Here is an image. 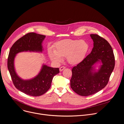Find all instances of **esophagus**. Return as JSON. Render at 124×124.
I'll use <instances>...</instances> for the list:
<instances>
[{"label": "esophagus", "mask_w": 124, "mask_h": 124, "mask_svg": "<svg viewBox=\"0 0 124 124\" xmlns=\"http://www.w3.org/2000/svg\"><path fill=\"white\" fill-rule=\"evenodd\" d=\"M65 67H64V66H62V67H61L60 68V69H59V70L60 72H61V71H62V70H64V69H65Z\"/></svg>", "instance_id": "obj_1"}]
</instances>
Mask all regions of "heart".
Wrapping results in <instances>:
<instances>
[{
  "mask_svg": "<svg viewBox=\"0 0 124 124\" xmlns=\"http://www.w3.org/2000/svg\"><path fill=\"white\" fill-rule=\"evenodd\" d=\"M89 48V45L85 41L64 39L56 43L54 49L49 48L48 54L54 62H60L62 57L66 56L70 64L77 65L84 59Z\"/></svg>",
  "mask_w": 124,
  "mask_h": 124,
  "instance_id": "obj_1",
  "label": "heart"
}]
</instances>
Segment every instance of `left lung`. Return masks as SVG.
<instances>
[{
    "mask_svg": "<svg viewBox=\"0 0 124 124\" xmlns=\"http://www.w3.org/2000/svg\"><path fill=\"white\" fill-rule=\"evenodd\" d=\"M93 41L91 52L72 69L70 87L77 94L88 96L107 85L115 66V57L109 43L97 34H90Z\"/></svg>",
    "mask_w": 124,
    "mask_h": 124,
    "instance_id": "obj_1",
    "label": "left lung"
}]
</instances>
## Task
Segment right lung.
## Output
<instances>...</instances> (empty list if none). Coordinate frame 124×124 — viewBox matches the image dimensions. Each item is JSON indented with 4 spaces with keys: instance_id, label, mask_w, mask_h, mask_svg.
Wrapping results in <instances>:
<instances>
[{
    "instance_id": "obj_1",
    "label": "right lung",
    "mask_w": 124,
    "mask_h": 124,
    "mask_svg": "<svg viewBox=\"0 0 124 124\" xmlns=\"http://www.w3.org/2000/svg\"><path fill=\"white\" fill-rule=\"evenodd\" d=\"M46 36L29 33L17 40L11 47L8 58V69L13 82L19 91L31 96H40L49 89L53 78L59 73V68L42 64L40 71L34 77L23 79L17 75L15 66L17 54L23 52L43 53V42Z\"/></svg>"
}]
</instances>
